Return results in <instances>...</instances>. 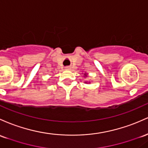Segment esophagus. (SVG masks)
<instances>
[{
	"label": "esophagus",
	"mask_w": 148,
	"mask_h": 148,
	"mask_svg": "<svg viewBox=\"0 0 148 148\" xmlns=\"http://www.w3.org/2000/svg\"><path fill=\"white\" fill-rule=\"evenodd\" d=\"M65 69L66 70H70V69H71V67H70V66H66Z\"/></svg>",
	"instance_id": "esophagus-1"
}]
</instances>
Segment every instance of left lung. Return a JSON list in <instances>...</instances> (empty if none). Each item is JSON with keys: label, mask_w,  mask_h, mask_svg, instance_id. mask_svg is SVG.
<instances>
[{"label": "left lung", "mask_w": 148, "mask_h": 148, "mask_svg": "<svg viewBox=\"0 0 148 148\" xmlns=\"http://www.w3.org/2000/svg\"><path fill=\"white\" fill-rule=\"evenodd\" d=\"M84 76H85V77H87V75L86 74V73H84ZM85 83H87V82H85Z\"/></svg>", "instance_id": "1"}]
</instances>
